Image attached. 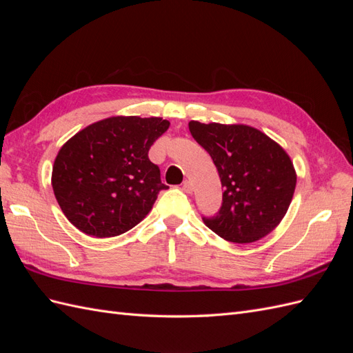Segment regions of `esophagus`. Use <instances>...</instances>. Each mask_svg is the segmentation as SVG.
Returning a JSON list of instances; mask_svg holds the SVG:
<instances>
[{"label": "esophagus", "instance_id": "obj_1", "mask_svg": "<svg viewBox=\"0 0 353 353\" xmlns=\"http://www.w3.org/2000/svg\"><path fill=\"white\" fill-rule=\"evenodd\" d=\"M183 190L185 191L187 194H191V193H193V184H191V181H188V179H185V181H184Z\"/></svg>", "mask_w": 353, "mask_h": 353}]
</instances>
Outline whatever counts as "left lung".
<instances>
[{
  "label": "left lung",
  "mask_w": 353,
  "mask_h": 353,
  "mask_svg": "<svg viewBox=\"0 0 353 353\" xmlns=\"http://www.w3.org/2000/svg\"><path fill=\"white\" fill-rule=\"evenodd\" d=\"M190 132L210 154L223 188L206 227L231 243L248 244L272 232L290 206L297 175L290 156L262 131L243 123H200Z\"/></svg>",
  "instance_id": "obj_1"
}]
</instances>
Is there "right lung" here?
<instances>
[{
	"instance_id": "add662e5",
	"label": "right lung",
	"mask_w": 353,
	"mask_h": 353,
	"mask_svg": "<svg viewBox=\"0 0 353 353\" xmlns=\"http://www.w3.org/2000/svg\"><path fill=\"white\" fill-rule=\"evenodd\" d=\"M168 128L162 117L112 116L61 145L51 185L72 225L97 239L116 237L148 215L168 188L148 150Z\"/></svg>"
}]
</instances>
